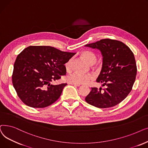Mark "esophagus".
I'll use <instances>...</instances> for the list:
<instances>
[{
    "label": "esophagus",
    "mask_w": 148,
    "mask_h": 148,
    "mask_svg": "<svg viewBox=\"0 0 148 148\" xmlns=\"http://www.w3.org/2000/svg\"><path fill=\"white\" fill-rule=\"evenodd\" d=\"M70 84H72V85H73L74 86H76V87L80 86V84H73V83H70Z\"/></svg>",
    "instance_id": "obj_1"
}]
</instances>
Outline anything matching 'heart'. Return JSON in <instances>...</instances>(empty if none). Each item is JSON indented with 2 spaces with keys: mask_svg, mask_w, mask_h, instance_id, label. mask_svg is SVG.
Here are the masks:
<instances>
[{
  "mask_svg": "<svg viewBox=\"0 0 148 148\" xmlns=\"http://www.w3.org/2000/svg\"><path fill=\"white\" fill-rule=\"evenodd\" d=\"M81 57L86 60L90 64H93L97 61L96 55L92 52L89 51H83L81 53ZM72 60H69L65 64L66 69L67 71H70L71 70ZM94 79V75L91 73L88 74H81L79 73L75 72L69 75L67 77V80L70 83H73L76 84H87L91 80Z\"/></svg>",
  "mask_w": 148,
  "mask_h": 148,
  "instance_id": "obj_1",
  "label": "heart"
}]
</instances>
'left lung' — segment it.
I'll list each match as a JSON object with an SVG mask.
<instances>
[{"mask_svg":"<svg viewBox=\"0 0 148 148\" xmlns=\"http://www.w3.org/2000/svg\"><path fill=\"white\" fill-rule=\"evenodd\" d=\"M101 52L103 63L96 79L105 87H92L86 101L97 108L114 107L121 102L132 90L137 75V66L133 52L122 42L105 38L86 45Z\"/></svg>","mask_w":148,"mask_h":148,"instance_id":"left-lung-1","label":"left lung"}]
</instances>
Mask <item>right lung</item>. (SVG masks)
<instances>
[{
	"label": "right lung",
	"instance_id": "obj_1",
	"mask_svg": "<svg viewBox=\"0 0 148 148\" xmlns=\"http://www.w3.org/2000/svg\"><path fill=\"white\" fill-rule=\"evenodd\" d=\"M75 54L51 46L25 48L17 57L12 75L21 101L32 108H45L57 101L67 84L52 83L66 74L64 64Z\"/></svg>",
	"mask_w": 148,
	"mask_h": 148
}]
</instances>
